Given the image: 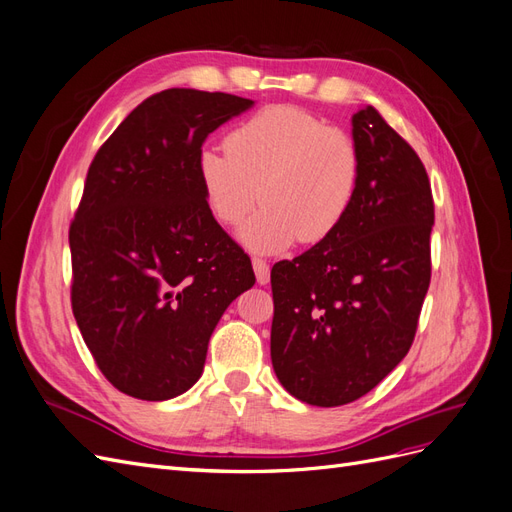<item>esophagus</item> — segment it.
Masks as SVG:
<instances>
[{"instance_id":"1","label":"esophagus","mask_w":512,"mask_h":512,"mask_svg":"<svg viewBox=\"0 0 512 512\" xmlns=\"http://www.w3.org/2000/svg\"><path fill=\"white\" fill-rule=\"evenodd\" d=\"M252 267H254V273H256V280L260 286H267L269 284V277H271V271H269V265L262 258H254L252 260Z\"/></svg>"}]
</instances>
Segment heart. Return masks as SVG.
<instances>
[{
	"mask_svg": "<svg viewBox=\"0 0 512 512\" xmlns=\"http://www.w3.org/2000/svg\"><path fill=\"white\" fill-rule=\"evenodd\" d=\"M196 173L209 211L224 226H237L258 198L265 203L239 239L273 254L297 239L320 243L342 226L359 192L361 156L344 130L303 108L273 104L226 136V153L200 151Z\"/></svg>",
	"mask_w": 512,
	"mask_h": 512,
	"instance_id": "1",
	"label": "heart"
}]
</instances>
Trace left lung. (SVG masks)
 I'll use <instances>...</instances> for the list:
<instances>
[{"label": "left lung", "instance_id": "left-lung-1", "mask_svg": "<svg viewBox=\"0 0 512 512\" xmlns=\"http://www.w3.org/2000/svg\"><path fill=\"white\" fill-rule=\"evenodd\" d=\"M354 205L329 239L271 269V361L284 389L335 408L369 393L408 354L431 280V185L374 106L352 115Z\"/></svg>", "mask_w": 512, "mask_h": 512}]
</instances>
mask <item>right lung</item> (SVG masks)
I'll return each mask as SVG.
<instances>
[{"label":"right lung","mask_w":512,"mask_h":512,"mask_svg":"<svg viewBox=\"0 0 512 512\" xmlns=\"http://www.w3.org/2000/svg\"><path fill=\"white\" fill-rule=\"evenodd\" d=\"M252 106L220 91H160L89 166L70 226L72 312L106 380L130 397L192 389L215 324L256 282L196 173L207 136Z\"/></svg>","instance_id":"add662e5"}]
</instances>
